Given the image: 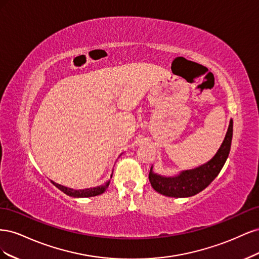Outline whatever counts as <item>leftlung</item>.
Instances as JSON below:
<instances>
[{
  "mask_svg": "<svg viewBox=\"0 0 259 259\" xmlns=\"http://www.w3.org/2000/svg\"><path fill=\"white\" fill-rule=\"evenodd\" d=\"M233 121L230 120L224 142L216 154L207 163L193 169L184 170L175 177H163L154 174L152 166L149 171V182L153 189L163 195L171 198H187L201 192L213 182L222 170L228 158L231 147Z\"/></svg>",
  "mask_w": 259,
  "mask_h": 259,
  "instance_id": "left-lung-1",
  "label": "left lung"
}]
</instances>
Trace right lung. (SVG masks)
I'll list each match as a JSON object with an SVG mask.
<instances>
[{
  "mask_svg": "<svg viewBox=\"0 0 259 259\" xmlns=\"http://www.w3.org/2000/svg\"><path fill=\"white\" fill-rule=\"evenodd\" d=\"M112 177V175H111ZM55 187H57L60 191L66 193L69 197H73V198H90V197H96V195H99L101 193H104L106 189L108 188L109 184H110V180L107 182L106 184L98 186V187H94V188H89V189H83V190H73L70 189V188L64 187L61 185H58L56 183L52 182Z\"/></svg>",
  "mask_w": 259,
  "mask_h": 259,
  "instance_id": "obj_1",
  "label": "right lung"
}]
</instances>
